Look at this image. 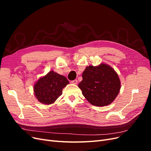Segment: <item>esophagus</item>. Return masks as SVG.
I'll list each match as a JSON object with an SVG mask.
<instances>
[{
    "label": "esophagus",
    "mask_w": 151,
    "mask_h": 151,
    "mask_svg": "<svg viewBox=\"0 0 151 151\" xmlns=\"http://www.w3.org/2000/svg\"><path fill=\"white\" fill-rule=\"evenodd\" d=\"M77 79H75V80H73L71 81V83L72 84H77Z\"/></svg>",
    "instance_id": "esophagus-1"
}]
</instances>
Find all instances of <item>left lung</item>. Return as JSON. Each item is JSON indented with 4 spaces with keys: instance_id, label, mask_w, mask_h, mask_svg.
I'll return each mask as SVG.
<instances>
[{
    "instance_id": "obj_1",
    "label": "left lung",
    "mask_w": 151,
    "mask_h": 151,
    "mask_svg": "<svg viewBox=\"0 0 151 151\" xmlns=\"http://www.w3.org/2000/svg\"><path fill=\"white\" fill-rule=\"evenodd\" d=\"M78 87L93 105L104 106L111 104L120 92V81L115 70L104 63L89 65L83 73Z\"/></svg>"
}]
</instances>
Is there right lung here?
<instances>
[{
	"mask_svg": "<svg viewBox=\"0 0 151 151\" xmlns=\"http://www.w3.org/2000/svg\"><path fill=\"white\" fill-rule=\"evenodd\" d=\"M68 83L65 77L50 71L35 84V95L40 103L50 104L62 95V89Z\"/></svg>",
	"mask_w": 151,
	"mask_h": 151,
	"instance_id": "add662e5",
	"label": "right lung"
}]
</instances>
